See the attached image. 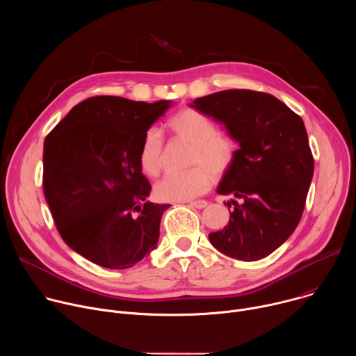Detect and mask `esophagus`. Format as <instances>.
Wrapping results in <instances>:
<instances>
[{
    "label": "esophagus",
    "mask_w": 356,
    "mask_h": 356,
    "mask_svg": "<svg viewBox=\"0 0 356 356\" xmlns=\"http://www.w3.org/2000/svg\"><path fill=\"white\" fill-rule=\"evenodd\" d=\"M209 202L206 200H197V201H190L188 206L190 207H194V209H204L207 207Z\"/></svg>",
    "instance_id": "esophagus-1"
}]
</instances>
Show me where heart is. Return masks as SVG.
<instances>
[{"label":"heart","instance_id":"b5f03b06","mask_svg":"<svg viewBox=\"0 0 356 356\" xmlns=\"http://www.w3.org/2000/svg\"><path fill=\"white\" fill-rule=\"evenodd\" d=\"M169 127L173 134L193 145V169L183 173H168L155 184V194L165 201H188L206 193L213 175H225L236 155L235 140L217 132L213 120L195 110H181L175 114ZM163 162V138L156 128H150L140 143L139 163L145 173L155 176Z\"/></svg>","mask_w":356,"mask_h":356}]
</instances>
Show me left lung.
Listing matches in <instances>:
<instances>
[{"label": "left lung", "mask_w": 356, "mask_h": 356, "mask_svg": "<svg viewBox=\"0 0 356 356\" xmlns=\"http://www.w3.org/2000/svg\"><path fill=\"white\" fill-rule=\"evenodd\" d=\"M193 110L224 125L239 145L217 193L241 198L227 204L229 222L209 235L234 259L266 258L294 232L306 204L314 161L302 120L276 97L252 90H224L198 97Z\"/></svg>", "instance_id": "8db88e82"}]
</instances>
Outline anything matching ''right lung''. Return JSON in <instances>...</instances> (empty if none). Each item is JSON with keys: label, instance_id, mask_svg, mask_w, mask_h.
Returning a JSON list of instances; mask_svg holds the SVG:
<instances>
[{"label": "right lung", "instance_id": "right-lung-1", "mask_svg": "<svg viewBox=\"0 0 356 356\" xmlns=\"http://www.w3.org/2000/svg\"><path fill=\"white\" fill-rule=\"evenodd\" d=\"M172 101L88 98L43 143V190L63 241L107 269H128L154 250L170 204L147 200L139 149Z\"/></svg>", "mask_w": 356, "mask_h": 356}]
</instances>
